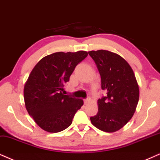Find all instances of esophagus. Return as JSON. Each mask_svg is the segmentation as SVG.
I'll return each mask as SVG.
<instances>
[{
	"mask_svg": "<svg viewBox=\"0 0 160 160\" xmlns=\"http://www.w3.org/2000/svg\"><path fill=\"white\" fill-rule=\"evenodd\" d=\"M89 101H90L89 99H86V100H84V105H87V104H88Z\"/></svg>",
	"mask_w": 160,
	"mask_h": 160,
	"instance_id": "esophagus-1",
	"label": "esophagus"
}]
</instances>
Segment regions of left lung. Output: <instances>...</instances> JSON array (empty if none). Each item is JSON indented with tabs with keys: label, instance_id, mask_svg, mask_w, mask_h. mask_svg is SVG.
<instances>
[{
	"label": "left lung",
	"instance_id": "obj_1",
	"mask_svg": "<svg viewBox=\"0 0 160 160\" xmlns=\"http://www.w3.org/2000/svg\"><path fill=\"white\" fill-rule=\"evenodd\" d=\"M101 77L106 93L98 101V112L90 117L96 128L105 132L120 130L134 115L139 101V86L134 72L124 58L107 50L88 52Z\"/></svg>",
	"mask_w": 160,
	"mask_h": 160
}]
</instances>
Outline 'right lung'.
<instances>
[{"label":"right lung","mask_w":160,"mask_h":160,"mask_svg":"<svg viewBox=\"0 0 160 160\" xmlns=\"http://www.w3.org/2000/svg\"><path fill=\"white\" fill-rule=\"evenodd\" d=\"M88 52H55L42 58L24 86L26 108L44 131L57 133L72 124L74 114L83 105L81 99L64 95V85Z\"/></svg>","instance_id":"add662e5"}]
</instances>
